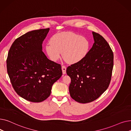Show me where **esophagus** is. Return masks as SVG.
I'll return each mask as SVG.
<instances>
[{"mask_svg": "<svg viewBox=\"0 0 131 131\" xmlns=\"http://www.w3.org/2000/svg\"><path fill=\"white\" fill-rule=\"evenodd\" d=\"M61 70H62V72H63V74H65L66 73V67L65 66H61Z\"/></svg>", "mask_w": 131, "mask_h": 131, "instance_id": "obj_1", "label": "esophagus"}]
</instances>
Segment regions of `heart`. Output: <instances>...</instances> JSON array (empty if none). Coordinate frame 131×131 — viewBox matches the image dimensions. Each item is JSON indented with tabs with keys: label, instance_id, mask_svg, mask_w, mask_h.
I'll list each match as a JSON object with an SVG mask.
<instances>
[{
	"label": "heart",
	"instance_id": "heart-1",
	"mask_svg": "<svg viewBox=\"0 0 131 131\" xmlns=\"http://www.w3.org/2000/svg\"><path fill=\"white\" fill-rule=\"evenodd\" d=\"M90 48V42L88 39L70 32L54 34L45 46L48 56L52 61H57L62 52L63 58L71 64L83 59Z\"/></svg>",
	"mask_w": 131,
	"mask_h": 131
}]
</instances>
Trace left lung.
<instances>
[{"mask_svg":"<svg viewBox=\"0 0 131 131\" xmlns=\"http://www.w3.org/2000/svg\"><path fill=\"white\" fill-rule=\"evenodd\" d=\"M94 43L83 59L68 66L71 97L85 104L98 98L109 86L114 65V54L106 40L92 32Z\"/></svg>","mask_w":131,"mask_h":131,"instance_id":"left-lung-1","label":"left lung"}]
</instances>
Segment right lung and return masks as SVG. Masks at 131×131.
<instances>
[{"label":"right lung","instance_id":"1","mask_svg":"<svg viewBox=\"0 0 131 131\" xmlns=\"http://www.w3.org/2000/svg\"><path fill=\"white\" fill-rule=\"evenodd\" d=\"M49 28L33 30L16 39L7 58L12 86L20 97L33 102L49 97L53 84L62 75L61 65L48 59L42 42Z\"/></svg>","mask_w":131,"mask_h":131}]
</instances>
